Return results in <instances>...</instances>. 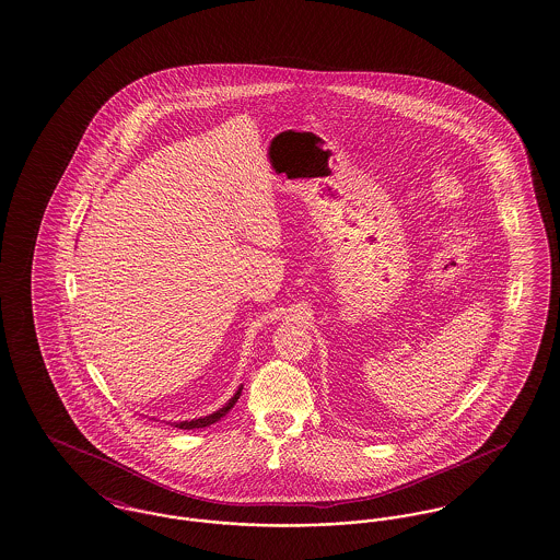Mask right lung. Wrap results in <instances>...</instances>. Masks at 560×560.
Masks as SVG:
<instances>
[{
    "instance_id": "add662e5",
    "label": "right lung",
    "mask_w": 560,
    "mask_h": 560,
    "mask_svg": "<svg viewBox=\"0 0 560 560\" xmlns=\"http://www.w3.org/2000/svg\"><path fill=\"white\" fill-rule=\"evenodd\" d=\"M241 390H243V386L237 388V393H235V395L229 399V402H226L224 407H221L219 411H214V413H210V416L207 417H200V419H192V421H177V423H174V428H177V430H196V428H208V425L217 423L221 417L226 416V413L233 409V405H235L241 397Z\"/></svg>"
}]
</instances>
